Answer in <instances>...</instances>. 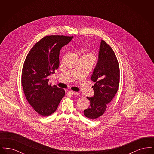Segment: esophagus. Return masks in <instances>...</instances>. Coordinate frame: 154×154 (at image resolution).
I'll use <instances>...</instances> for the list:
<instances>
[{
    "instance_id": "esophagus-1",
    "label": "esophagus",
    "mask_w": 154,
    "mask_h": 154,
    "mask_svg": "<svg viewBox=\"0 0 154 154\" xmlns=\"http://www.w3.org/2000/svg\"><path fill=\"white\" fill-rule=\"evenodd\" d=\"M68 92H69V94H72V95L74 96H78L79 95V94L78 92H74V91H69Z\"/></svg>"
}]
</instances>
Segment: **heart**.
I'll return each mask as SVG.
<instances>
[{"mask_svg":"<svg viewBox=\"0 0 154 154\" xmlns=\"http://www.w3.org/2000/svg\"><path fill=\"white\" fill-rule=\"evenodd\" d=\"M86 55V56H88V57H89L95 58V57H94V55L92 53H91V52L88 53V54H86V55Z\"/></svg>","mask_w":154,"mask_h":154,"instance_id":"obj_1","label":"heart"}]
</instances>
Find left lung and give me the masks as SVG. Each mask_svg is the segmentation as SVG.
Here are the masks:
<instances>
[{
    "instance_id": "8db88e82",
    "label": "left lung",
    "mask_w": 154,
    "mask_h": 154,
    "mask_svg": "<svg viewBox=\"0 0 154 154\" xmlns=\"http://www.w3.org/2000/svg\"><path fill=\"white\" fill-rule=\"evenodd\" d=\"M119 77V67L116 55L110 45L102 40L98 61L91 78L95 82L92 87L94 95L87 97L90 106L84 110L86 117L95 119L104 113L108 104L117 92Z\"/></svg>"
}]
</instances>
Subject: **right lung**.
<instances>
[{"label":"right lung","instance_id":"1","mask_svg":"<svg viewBox=\"0 0 154 154\" xmlns=\"http://www.w3.org/2000/svg\"><path fill=\"white\" fill-rule=\"evenodd\" d=\"M73 36H47L30 50L22 67L21 84L30 105L42 116L54 113L65 95L63 89L48 84V77L59 65V51Z\"/></svg>","mask_w":154,"mask_h":154}]
</instances>
